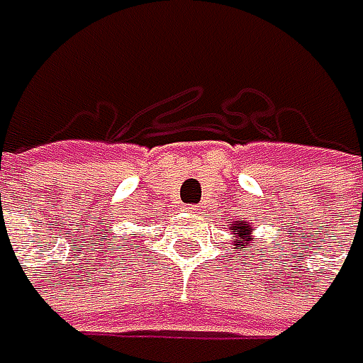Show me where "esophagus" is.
<instances>
[{"label": "esophagus", "instance_id": "34e87169", "mask_svg": "<svg viewBox=\"0 0 363 363\" xmlns=\"http://www.w3.org/2000/svg\"><path fill=\"white\" fill-rule=\"evenodd\" d=\"M186 210H188V212H198V206H196V204H190V206H186Z\"/></svg>", "mask_w": 363, "mask_h": 363}]
</instances>
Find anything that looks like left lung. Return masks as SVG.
<instances>
[{"instance_id": "8db88e82", "label": "left lung", "mask_w": 363, "mask_h": 363, "mask_svg": "<svg viewBox=\"0 0 363 363\" xmlns=\"http://www.w3.org/2000/svg\"><path fill=\"white\" fill-rule=\"evenodd\" d=\"M230 233H235L237 237H243V249H241V251H245V253H247V251L251 249V237H249V225H247V227H241V225H239V227H230Z\"/></svg>"}]
</instances>
